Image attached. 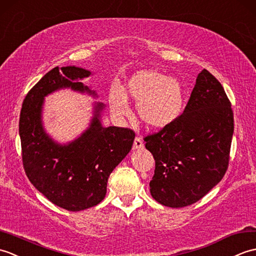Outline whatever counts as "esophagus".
I'll use <instances>...</instances> for the list:
<instances>
[{"mask_svg":"<svg viewBox=\"0 0 256 256\" xmlns=\"http://www.w3.org/2000/svg\"><path fill=\"white\" fill-rule=\"evenodd\" d=\"M132 148H134V150H139V149H144V142H142V140H141V138H139V137H137L134 139V146H132Z\"/></svg>","mask_w":256,"mask_h":256,"instance_id":"1","label":"esophagus"}]
</instances>
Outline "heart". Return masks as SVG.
I'll list each match as a JSON object with an SVG mask.
<instances>
[{"label": "heart", "mask_w": 256, "mask_h": 256, "mask_svg": "<svg viewBox=\"0 0 256 256\" xmlns=\"http://www.w3.org/2000/svg\"><path fill=\"white\" fill-rule=\"evenodd\" d=\"M185 95V85L180 78L146 69L134 72L122 90H110L108 103L114 115L124 117L129 110L127 100L137 102L136 110L140 120L148 128L163 129L180 117Z\"/></svg>", "instance_id": "1"}]
</instances>
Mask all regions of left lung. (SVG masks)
<instances>
[{
    "label": "left lung",
    "instance_id": "1",
    "mask_svg": "<svg viewBox=\"0 0 256 256\" xmlns=\"http://www.w3.org/2000/svg\"><path fill=\"white\" fill-rule=\"evenodd\" d=\"M234 112L221 83L204 69L184 112L144 138L156 160L150 192L161 205L190 206L212 190L228 168Z\"/></svg>",
    "mask_w": 256,
    "mask_h": 256
}]
</instances>
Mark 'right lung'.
Returning <instances> with one entry per match:
<instances>
[{
	"instance_id": "obj_1",
	"label": "right lung",
	"mask_w": 256,
	"mask_h": 256,
	"mask_svg": "<svg viewBox=\"0 0 256 256\" xmlns=\"http://www.w3.org/2000/svg\"><path fill=\"white\" fill-rule=\"evenodd\" d=\"M90 74L76 66L54 68L28 92L20 110V137L27 178L48 200L69 212H81L104 200L110 173L134 140L132 130L102 124L106 106L100 102H94L88 127L76 139L60 144L46 132L44 98L70 88L98 98L96 90L82 82Z\"/></svg>"
}]
</instances>
